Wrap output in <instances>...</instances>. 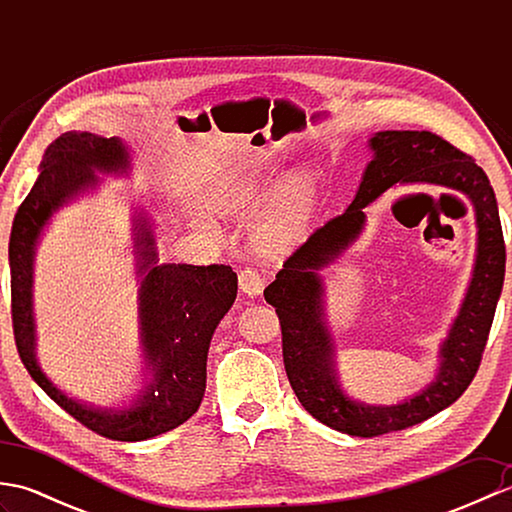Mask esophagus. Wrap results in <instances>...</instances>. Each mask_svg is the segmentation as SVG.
<instances>
[{
	"label": "esophagus",
	"instance_id": "1",
	"mask_svg": "<svg viewBox=\"0 0 512 512\" xmlns=\"http://www.w3.org/2000/svg\"><path fill=\"white\" fill-rule=\"evenodd\" d=\"M237 281H239V290L246 292V295H250V297H255V295H259V292L264 290V277L259 275L255 268H250V266L239 270Z\"/></svg>",
	"mask_w": 512,
	"mask_h": 512
}]
</instances>
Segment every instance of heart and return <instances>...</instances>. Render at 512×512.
Instances as JSON below:
<instances>
[{"label":"heart","instance_id":"heart-1","mask_svg":"<svg viewBox=\"0 0 512 512\" xmlns=\"http://www.w3.org/2000/svg\"><path fill=\"white\" fill-rule=\"evenodd\" d=\"M255 198V191L248 189L235 200L233 209L244 211ZM312 206V189L306 176H295L279 189L270 204L259 215L255 224V242L268 253H277L297 242L303 226L308 222Z\"/></svg>","mask_w":512,"mask_h":512}]
</instances>
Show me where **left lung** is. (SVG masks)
Here are the masks:
<instances>
[{"label":"left lung","instance_id":"left-lung-1","mask_svg":"<svg viewBox=\"0 0 512 512\" xmlns=\"http://www.w3.org/2000/svg\"><path fill=\"white\" fill-rule=\"evenodd\" d=\"M369 147L374 149V160L365 169L350 209L317 228L264 290L279 317L281 352L292 391L310 416L358 438L413 427L464 394L480 369L506 273V244L495 191L469 154L431 132H378ZM396 181H429L469 194L478 217V262L461 317L445 342L437 383L402 406L369 408L347 399L335 383L331 340L320 319L316 270L353 241L364 221V206Z\"/></svg>","mask_w":512,"mask_h":512}]
</instances>
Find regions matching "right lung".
Masks as SVG:
<instances>
[{
  "mask_svg": "<svg viewBox=\"0 0 512 512\" xmlns=\"http://www.w3.org/2000/svg\"><path fill=\"white\" fill-rule=\"evenodd\" d=\"M127 151L118 138L68 132L43 154L41 173L15 213L10 231V314L21 363L61 409L103 438L140 442L187 422L204 398L206 354L217 323L233 306L237 275L231 266L158 264L154 235L136 220L138 268L143 273L140 319L147 363L154 380L132 409L101 411L83 407L54 387L35 358L32 328V253L50 215L96 182L94 171H121Z\"/></svg>",
  "mask_w": 512,
  "mask_h": 512,
  "instance_id": "obj_1",
  "label": "right lung"
}]
</instances>
